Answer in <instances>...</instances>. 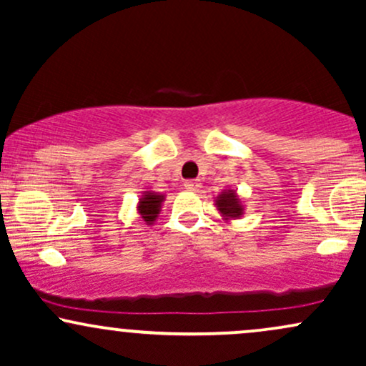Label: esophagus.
Here are the masks:
<instances>
[{
  "mask_svg": "<svg viewBox=\"0 0 366 366\" xmlns=\"http://www.w3.org/2000/svg\"><path fill=\"white\" fill-rule=\"evenodd\" d=\"M184 187H186V191H191V192H197L201 189V182L197 179H192V180H186L184 182Z\"/></svg>",
  "mask_w": 366,
  "mask_h": 366,
  "instance_id": "esophagus-1",
  "label": "esophagus"
}]
</instances>
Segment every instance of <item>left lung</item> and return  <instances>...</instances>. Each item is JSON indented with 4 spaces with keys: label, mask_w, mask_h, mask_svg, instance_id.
Wrapping results in <instances>:
<instances>
[{
    "label": "left lung",
    "mask_w": 366,
    "mask_h": 366,
    "mask_svg": "<svg viewBox=\"0 0 366 366\" xmlns=\"http://www.w3.org/2000/svg\"><path fill=\"white\" fill-rule=\"evenodd\" d=\"M215 207L220 213L224 220H237L244 215V204H242V199L239 197L236 189H224L215 197Z\"/></svg>",
    "instance_id": "left-lung-1"
}]
</instances>
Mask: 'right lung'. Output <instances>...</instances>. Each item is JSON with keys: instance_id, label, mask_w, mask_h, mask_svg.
I'll return each mask as SVG.
<instances>
[{"instance_id": "add662e5", "label": "right lung", "mask_w": 366, "mask_h": 366, "mask_svg": "<svg viewBox=\"0 0 366 366\" xmlns=\"http://www.w3.org/2000/svg\"><path fill=\"white\" fill-rule=\"evenodd\" d=\"M163 201H165V194H159L154 191H142L139 201H137V215L148 227L157 222L159 212H162Z\"/></svg>"}]
</instances>
